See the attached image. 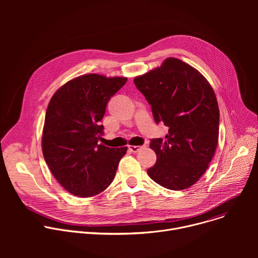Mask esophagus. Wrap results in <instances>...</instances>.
I'll use <instances>...</instances> for the list:
<instances>
[{"label":"esophagus","instance_id":"esophagus-1","mask_svg":"<svg viewBox=\"0 0 258 258\" xmlns=\"http://www.w3.org/2000/svg\"><path fill=\"white\" fill-rule=\"evenodd\" d=\"M143 148V146H133V145H130L128 146V150L133 153H137L139 152L141 149Z\"/></svg>","mask_w":258,"mask_h":258}]
</instances>
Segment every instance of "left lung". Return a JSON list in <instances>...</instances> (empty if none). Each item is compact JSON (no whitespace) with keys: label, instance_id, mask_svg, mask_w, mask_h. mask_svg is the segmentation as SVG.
<instances>
[{"label":"left lung","instance_id":"obj_1","mask_svg":"<svg viewBox=\"0 0 258 258\" xmlns=\"http://www.w3.org/2000/svg\"><path fill=\"white\" fill-rule=\"evenodd\" d=\"M134 83L151 105L155 122L168 127L165 140H151L157 160L147 172L166 189L190 188L216 150L219 109L213 89L197 69L172 57Z\"/></svg>","mask_w":258,"mask_h":258}]
</instances>
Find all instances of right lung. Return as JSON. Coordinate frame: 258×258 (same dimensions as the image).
Returning a JSON list of instances; mask_svg holds the SVG:
<instances>
[{
  "instance_id": "1",
  "label": "right lung",
  "mask_w": 258,
  "mask_h": 258,
  "mask_svg": "<svg viewBox=\"0 0 258 258\" xmlns=\"http://www.w3.org/2000/svg\"><path fill=\"white\" fill-rule=\"evenodd\" d=\"M126 81L91 73L67 82L50 100L43 154L55 178L72 195L87 198L103 192L126 153V147L109 148L99 144L107 103Z\"/></svg>"
}]
</instances>
